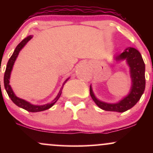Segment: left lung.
I'll return each instance as SVG.
<instances>
[{"label":"left lung","instance_id":"left-lung-1","mask_svg":"<svg viewBox=\"0 0 153 153\" xmlns=\"http://www.w3.org/2000/svg\"><path fill=\"white\" fill-rule=\"evenodd\" d=\"M116 61L126 60L129 68L131 86L129 93L117 103H106L98 99L90 85V94L94 101L101 109L108 111L124 112L138 102L145 88V65L141 54L133 47H127L122 54L115 56Z\"/></svg>","mask_w":153,"mask_h":153}]
</instances>
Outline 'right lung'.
Returning <instances> with one entry per match:
<instances>
[{"mask_svg": "<svg viewBox=\"0 0 153 153\" xmlns=\"http://www.w3.org/2000/svg\"><path fill=\"white\" fill-rule=\"evenodd\" d=\"M32 37L33 36H31V35H30V36H28L27 37H26L24 39H23L22 41L18 45H17V47H16L14 52H13V53L11 55V57H10L8 63H7L6 69V71H5V74H4V87H5V89H6L7 94L8 95V96L10 97V99H11V101H13L16 106L20 107V108H24V109L28 111L29 112H39V111H42L49 109V108H51V107L53 106L54 103L57 102V100L59 99V97H60L61 94H62L63 85H65V83L68 80H69L70 78L66 79L64 83L62 84V86L61 87L58 94H57V96L54 98L53 101H52L51 103H47V104L34 105V104H32V103H29V101H26V100L20 99V98L17 97V96H16V94H14V92H13V91L12 90V88L10 87L9 84L10 73H11L12 70H13V65H14L16 59L17 57H18L20 51L22 50L23 47L25 46L26 43H27Z\"/></svg>", "mask_w": 153, "mask_h": 153, "instance_id": "right-lung-1", "label": "right lung"}]
</instances>
